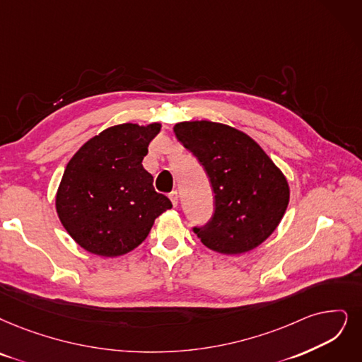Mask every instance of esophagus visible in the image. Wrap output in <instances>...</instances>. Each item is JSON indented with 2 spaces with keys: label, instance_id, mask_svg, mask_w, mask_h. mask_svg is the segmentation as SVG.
<instances>
[{
  "label": "esophagus",
  "instance_id": "esophagus-1",
  "mask_svg": "<svg viewBox=\"0 0 362 362\" xmlns=\"http://www.w3.org/2000/svg\"><path fill=\"white\" fill-rule=\"evenodd\" d=\"M169 199H170V202H172V205L177 206V205H178V192H177V190L170 192V193H169Z\"/></svg>",
  "mask_w": 362,
  "mask_h": 362
}]
</instances>
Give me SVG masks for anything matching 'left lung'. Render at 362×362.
I'll use <instances>...</instances> for the list:
<instances>
[{
  "instance_id": "obj_1",
  "label": "left lung",
  "mask_w": 362,
  "mask_h": 362,
  "mask_svg": "<svg viewBox=\"0 0 362 362\" xmlns=\"http://www.w3.org/2000/svg\"><path fill=\"white\" fill-rule=\"evenodd\" d=\"M178 141L205 168L214 192V214L194 227L212 251L236 255L263 243L282 220L290 187L258 144L238 129L208 120L173 127Z\"/></svg>"
}]
</instances>
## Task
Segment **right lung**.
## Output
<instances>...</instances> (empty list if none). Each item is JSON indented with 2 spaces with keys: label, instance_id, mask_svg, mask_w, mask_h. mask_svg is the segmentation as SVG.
Listing matches in <instances>:
<instances>
[{
  "label": "right lung",
  "instance_id": "obj_1",
  "mask_svg": "<svg viewBox=\"0 0 362 362\" xmlns=\"http://www.w3.org/2000/svg\"><path fill=\"white\" fill-rule=\"evenodd\" d=\"M160 124L111 126L68 162L56 211L69 236L100 257H119L148 236L154 220L172 208L142 166Z\"/></svg>",
  "mask_w": 362,
  "mask_h": 362
}]
</instances>
